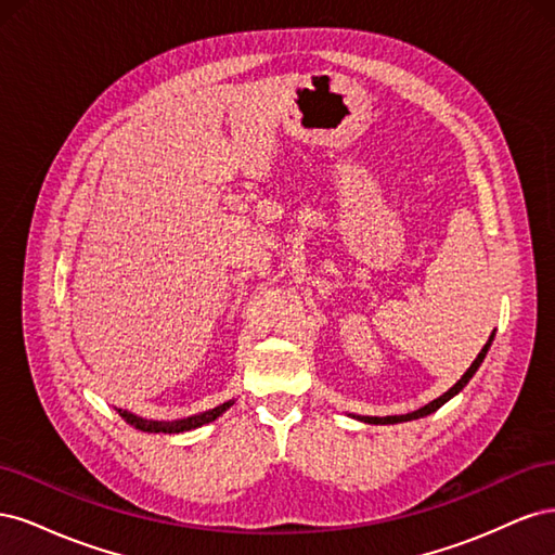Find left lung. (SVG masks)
<instances>
[{"mask_svg":"<svg viewBox=\"0 0 555 555\" xmlns=\"http://www.w3.org/2000/svg\"><path fill=\"white\" fill-rule=\"evenodd\" d=\"M493 338H495V331L491 333V338H489V343H486L483 347H481V351L477 354V359L473 361V365L467 367L465 371V375L451 386V389L447 391V393H442L440 398H435V400H430L428 405H424V408H418L416 412H410V414H400V416H357V418H361V422H365V424H400V422H412V418H422V416H428V414H433V412H438L447 400H451L453 396L456 393H461L463 391V386L473 379V375L479 371V365H481V361L486 359V354H489V347H491V343H493Z\"/></svg>","mask_w":555,"mask_h":555,"instance_id":"1","label":"left lung"}]
</instances>
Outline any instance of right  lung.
I'll use <instances>...</instances> for the list:
<instances>
[{
  "instance_id": "right-lung-1",
  "label": "right lung",
  "mask_w": 555,
  "mask_h": 555,
  "mask_svg": "<svg viewBox=\"0 0 555 555\" xmlns=\"http://www.w3.org/2000/svg\"><path fill=\"white\" fill-rule=\"evenodd\" d=\"M231 405H233V400L222 402V405H217L208 412H201V414H194V416H188V418H176V422H153V418H141L137 414H129V412H122V410H117V412H120V416L125 418L127 424L137 426L139 430H145V433H182V430H192V428H198V426L215 422V418L224 414Z\"/></svg>"
}]
</instances>
